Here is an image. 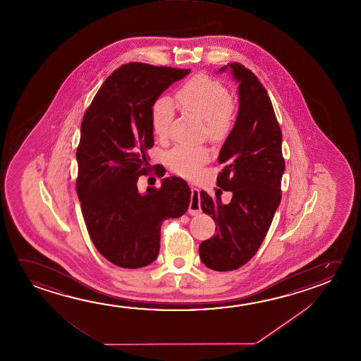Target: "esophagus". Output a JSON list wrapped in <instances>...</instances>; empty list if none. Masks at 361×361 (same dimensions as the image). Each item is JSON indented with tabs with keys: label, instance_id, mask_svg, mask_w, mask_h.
I'll use <instances>...</instances> for the list:
<instances>
[{
	"label": "esophagus",
	"instance_id": "1",
	"mask_svg": "<svg viewBox=\"0 0 361 361\" xmlns=\"http://www.w3.org/2000/svg\"><path fill=\"white\" fill-rule=\"evenodd\" d=\"M190 215H196L201 212L200 190L191 186V202L189 206Z\"/></svg>",
	"mask_w": 361,
	"mask_h": 361
}]
</instances>
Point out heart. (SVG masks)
<instances>
[{
  "mask_svg": "<svg viewBox=\"0 0 361 361\" xmlns=\"http://www.w3.org/2000/svg\"><path fill=\"white\" fill-rule=\"evenodd\" d=\"M176 97L183 111L204 121L209 139L219 141L228 135L233 118V99L220 81L197 75L178 90ZM172 118V101L165 96L159 97L151 107V126L159 139L167 137ZM207 160L209 151L205 147L176 146L167 154L170 169L183 178L197 176Z\"/></svg>",
  "mask_w": 361,
  "mask_h": 361,
  "instance_id": "b5f03b06",
  "label": "heart"
}]
</instances>
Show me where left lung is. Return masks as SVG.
Instances as JSON below:
<instances>
[{"label":"left lung","mask_w":361,"mask_h":361,"mask_svg":"<svg viewBox=\"0 0 361 361\" xmlns=\"http://www.w3.org/2000/svg\"><path fill=\"white\" fill-rule=\"evenodd\" d=\"M231 70L239 82V112L236 122L219 154L224 164L217 186L231 190L233 199L222 204L219 189L212 199L201 191V209L217 226L216 235L202 241L201 261L215 271H231L255 255L271 225L281 200L285 161L283 133L271 100L259 78L239 62H231L219 73Z\"/></svg>","instance_id":"obj_1"}]
</instances>
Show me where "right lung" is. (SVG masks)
Instances as JSON below:
<instances>
[{
  "label": "right lung",
  "instance_id": "right-lung-1",
  "mask_svg": "<svg viewBox=\"0 0 361 361\" xmlns=\"http://www.w3.org/2000/svg\"><path fill=\"white\" fill-rule=\"evenodd\" d=\"M189 73L141 62L122 65L83 115L76 191L94 247L116 267L150 265L160 251L164 220L183 216L189 207L191 190L183 178H165L161 188L145 194L137 190L154 146L152 104Z\"/></svg>",
  "mask_w": 361,
  "mask_h": 361
}]
</instances>
